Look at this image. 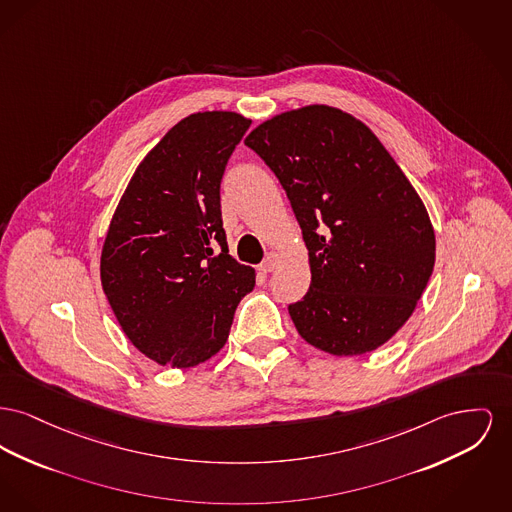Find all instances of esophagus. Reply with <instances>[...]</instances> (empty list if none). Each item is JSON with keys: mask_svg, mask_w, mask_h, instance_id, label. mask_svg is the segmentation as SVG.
<instances>
[{"mask_svg": "<svg viewBox=\"0 0 512 512\" xmlns=\"http://www.w3.org/2000/svg\"><path fill=\"white\" fill-rule=\"evenodd\" d=\"M278 263H280V253H276V251H271L269 255H267V259L261 263V271L263 272H272L276 267H278Z\"/></svg>", "mask_w": 512, "mask_h": 512, "instance_id": "34e87169", "label": "esophagus"}]
</instances>
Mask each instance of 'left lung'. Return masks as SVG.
Returning a JSON list of instances; mask_svg holds the SVG:
<instances>
[{
	"mask_svg": "<svg viewBox=\"0 0 512 512\" xmlns=\"http://www.w3.org/2000/svg\"><path fill=\"white\" fill-rule=\"evenodd\" d=\"M245 145L286 189L311 284L288 307L301 338L361 356L412 317L435 265V232L414 185L352 114L309 104L257 125Z\"/></svg>",
	"mask_w": 512,
	"mask_h": 512,
	"instance_id": "obj_1",
	"label": "left lung"
}]
</instances>
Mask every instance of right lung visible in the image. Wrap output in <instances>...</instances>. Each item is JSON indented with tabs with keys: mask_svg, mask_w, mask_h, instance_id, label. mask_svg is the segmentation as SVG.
Listing matches in <instances>:
<instances>
[{
	"mask_svg": "<svg viewBox=\"0 0 512 512\" xmlns=\"http://www.w3.org/2000/svg\"><path fill=\"white\" fill-rule=\"evenodd\" d=\"M249 125L226 110L183 118L139 162L110 220L102 290L129 342L160 365L211 360L255 288L220 218V180Z\"/></svg>",
	"mask_w": 512,
	"mask_h": 512,
	"instance_id": "add662e5",
	"label": "right lung"
}]
</instances>
